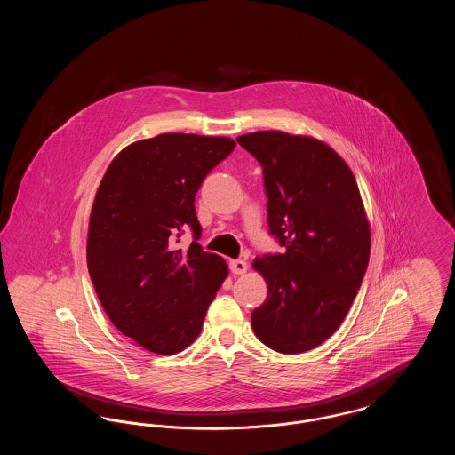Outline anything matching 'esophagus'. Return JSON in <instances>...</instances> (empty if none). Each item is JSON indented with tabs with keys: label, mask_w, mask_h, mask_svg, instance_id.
Returning <instances> with one entry per match:
<instances>
[{
	"label": "esophagus",
	"mask_w": 455,
	"mask_h": 455,
	"mask_svg": "<svg viewBox=\"0 0 455 455\" xmlns=\"http://www.w3.org/2000/svg\"><path fill=\"white\" fill-rule=\"evenodd\" d=\"M230 271L234 275H243L247 273V262L242 259L230 260Z\"/></svg>",
	"instance_id": "34e87169"
}]
</instances>
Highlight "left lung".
<instances>
[{
    "mask_svg": "<svg viewBox=\"0 0 455 455\" xmlns=\"http://www.w3.org/2000/svg\"><path fill=\"white\" fill-rule=\"evenodd\" d=\"M237 141L262 165L267 225L284 247L252 262L267 284L252 329L278 353L314 349L345 321L367 271L370 223L356 179L314 136L256 131Z\"/></svg>",
    "mask_w": 455,
    "mask_h": 455,
    "instance_id": "left-lung-1",
    "label": "left lung"
}]
</instances>
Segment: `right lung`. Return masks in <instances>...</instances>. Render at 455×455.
Segmentation results:
<instances>
[{"label":"right lung","mask_w":455,"mask_h":455,"mask_svg":"<svg viewBox=\"0 0 455 455\" xmlns=\"http://www.w3.org/2000/svg\"><path fill=\"white\" fill-rule=\"evenodd\" d=\"M235 148L227 136L164 132L114 156L88 221V273L110 323L138 347L175 355L201 332L206 310L228 276L201 235L195 197L208 172Z\"/></svg>","instance_id":"add662e5"}]
</instances>
